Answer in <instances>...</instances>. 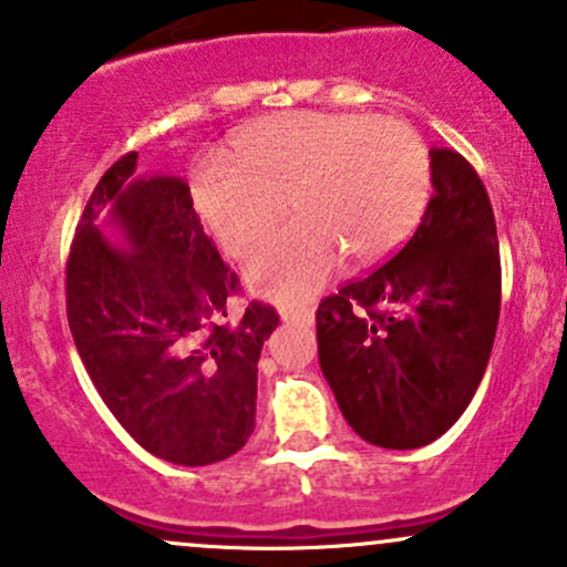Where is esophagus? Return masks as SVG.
<instances>
[{
	"label": "esophagus",
	"mask_w": 567,
	"mask_h": 567,
	"mask_svg": "<svg viewBox=\"0 0 567 567\" xmlns=\"http://www.w3.org/2000/svg\"><path fill=\"white\" fill-rule=\"evenodd\" d=\"M279 315H282L285 323H312V309L309 307H282L279 309Z\"/></svg>",
	"instance_id": "34e87169"
}]
</instances>
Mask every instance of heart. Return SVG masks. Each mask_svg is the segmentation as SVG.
<instances>
[{
	"instance_id": "obj_1",
	"label": "heart",
	"mask_w": 567,
	"mask_h": 567,
	"mask_svg": "<svg viewBox=\"0 0 567 567\" xmlns=\"http://www.w3.org/2000/svg\"><path fill=\"white\" fill-rule=\"evenodd\" d=\"M432 159L419 130L369 113L290 111L249 124L234 163L206 159L193 182L200 217L236 258L277 225L285 198L296 219L249 258L247 282L277 301H301L342 264H374L419 228Z\"/></svg>"
}]
</instances>
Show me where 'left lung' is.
Listing matches in <instances>:
<instances>
[{"label": "left lung", "mask_w": 567, "mask_h": 567, "mask_svg": "<svg viewBox=\"0 0 567 567\" xmlns=\"http://www.w3.org/2000/svg\"><path fill=\"white\" fill-rule=\"evenodd\" d=\"M434 195L389 264L320 301L318 359L344 421L408 451L456 424L499 320V247L488 195L454 148H432Z\"/></svg>", "instance_id": "obj_1"}]
</instances>
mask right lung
I'll return each instance as SVG.
<instances>
[{
	"label": "right lung",
	"mask_w": 567,
	"mask_h": 567,
	"mask_svg": "<svg viewBox=\"0 0 567 567\" xmlns=\"http://www.w3.org/2000/svg\"><path fill=\"white\" fill-rule=\"evenodd\" d=\"M138 152L105 171L68 255V323L103 402L135 443L200 467L234 456L255 429L258 359L279 326L271 303L241 296L176 176L135 178ZM109 205L127 250L93 225Z\"/></svg>",
	"instance_id": "right-lung-1"
}]
</instances>
